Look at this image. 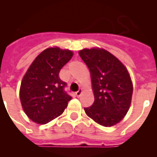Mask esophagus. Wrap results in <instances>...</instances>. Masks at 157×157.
<instances>
[{
  "instance_id": "1",
  "label": "esophagus",
  "mask_w": 157,
  "mask_h": 157,
  "mask_svg": "<svg viewBox=\"0 0 157 157\" xmlns=\"http://www.w3.org/2000/svg\"><path fill=\"white\" fill-rule=\"evenodd\" d=\"M82 93V89H79V90H78V92H76L75 94L78 98V97H80V96H81Z\"/></svg>"
}]
</instances>
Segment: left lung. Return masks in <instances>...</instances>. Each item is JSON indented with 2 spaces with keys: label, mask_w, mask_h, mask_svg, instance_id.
I'll return each mask as SVG.
<instances>
[{
  "label": "left lung",
  "mask_w": 157,
  "mask_h": 157,
  "mask_svg": "<svg viewBox=\"0 0 157 157\" xmlns=\"http://www.w3.org/2000/svg\"><path fill=\"white\" fill-rule=\"evenodd\" d=\"M91 76L94 102L86 114L103 127L120 123L131 104L133 83L127 67L104 48L94 47L78 52Z\"/></svg>",
  "instance_id": "1"
}]
</instances>
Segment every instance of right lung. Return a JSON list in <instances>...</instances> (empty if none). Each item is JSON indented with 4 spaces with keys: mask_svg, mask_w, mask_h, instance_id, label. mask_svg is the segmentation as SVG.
Masks as SVG:
<instances>
[{
    "mask_svg": "<svg viewBox=\"0 0 157 157\" xmlns=\"http://www.w3.org/2000/svg\"><path fill=\"white\" fill-rule=\"evenodd\" d=\"M74 52L57 46L45 48L34 59L25 73L19 89L22 108L27 117L45 124L62 114L71 100L59 78V71Z\"/></svg>",
    "mask_w": 157,
    "mask_h": 157,
    "instance_id": "1",
    "label": "right lung"
}]
</instances>
